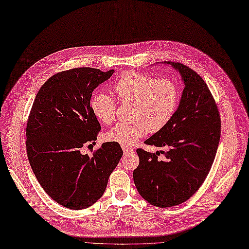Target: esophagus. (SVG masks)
Wrapping results in <instances>:
<instances>
[{
	"label": "esophagus",
	"mask_w": 249,
	"mask_h": 249,
	"mask_svg": "<svg viewBox=\"0 0 249 249\" xmlns=\"http://www.w3.org/2000/svg\"><path fill=\"white\" fill-rule=\"evenodd\" d=\"M123 153H124V155H127V154H132L133 152H134V150H132V149H129V148H126V146H123Z\"/></svg>",
	"instance_id": "obj_1"
}]
</instances>
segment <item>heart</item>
<instances>
[{
  "label": "heart",
  "instance_id": "b5f03b06",
  "mask_svg": "<svg viewBox=\"0 0 249 249\" xmlns=\"http://www.w3.org/2000/svg\"><path fill=\"white\" fill-rule=\"evenodd\" d=\"M118 100L131 104L130 122L118 123L106 133V140L126 148L133 146L148 132H158L176 114L179 90L171 79L128 71L122 73L113 86ZM117 104L113 97L98 92L91 99V110L100 123L109 125L116 118Z\"/></svg>",
  "mask_w": 249,
  "mask_h": 249
}]
</instances>
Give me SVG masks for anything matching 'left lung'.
<instances>
[{"mask_svg": "<svg viewBox=\"0 0 249 249\" xmlns=\"http://www.w3.org/2000/svg\"><path fill=\"white\" fill-rule=\"evenodd\" d=\"M164 63L179 71L185 88L171 121L144 142L165 151L137 149L140 164L133 171L140 195L161 208L183 203L198 191L213 166L220 137L219 112L204 80L185 64ZM160 152L164 161L158 159Z\"/></svg>", "mask_w": 249, "mask_h": 249, "instance_id": "1", "label": "left lung"}]
</instances>
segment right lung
Masks as SVG:
<instances>
[{"label":"right lung","instance_id":"add662e5","mask_svg":"<svg viewBox=\"0 0 249 249\" xmlns=\"http://www.w3.org/2000/svg\"><path fill=\"white\" fill-rule=\"evenodd\" d=\"M114 71L77 68L57 72L34 100L26 123L27 158L44 191L67 208L94 204L123 155L113 142L101 144L92 157L81 153L100 131L90 107L92 92Z\"/></svg>","mask_w":249,"mask_h":249}]
</instances>
